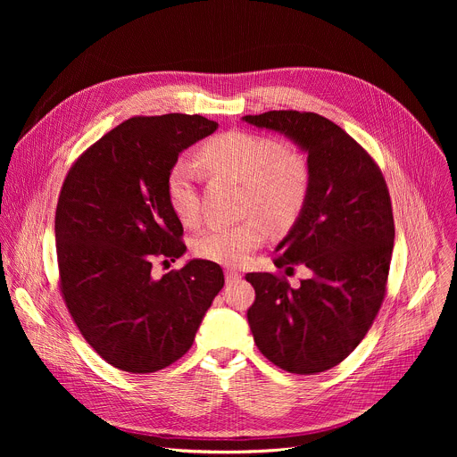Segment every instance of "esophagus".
<instances>
[{"label": "esophagus", "instance_id": "obj_1", "mask_svg": "<svg viewBox=\"0 0 457 457\" xmlns=\"http://www.w3.org/2000/svg\"><path fill=\"white\" fill-rule=\"evenodd\" d=\"M240 278H242V275L237 270H226V282L233 284V282H238Z\"/></svg>", "mask_w": 457, "mask_h": 457}]
</instances>
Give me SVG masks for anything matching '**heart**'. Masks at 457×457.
I'll return each mask as SVG.
<instances>
[{
    "mask_svg": "<svg viewBox=\"0 0 457 457\" xmlns=\"http://www.w3.org/2000/svg\"><path fill=\"white\" fill-rule=\"evenodd\" d=\"M197 164L208 175L228 177L244 184L245 220L233 226H213L193 240V253L199 258L224 266L245 262L251 251L266 240V226L282 228L291 224L302 212L311 168L305 154L284 141L229 129L208 139L197 152ZM199 173L187 162H177L166 177V197L173 215L184 224L199 220L201 203L197 189Z\"/></svg>",
    "mask_w": 457,
    "mask_h": 457,
    "instance_id": "b5f03b06",
    "label": "heart"
}]
</instances>
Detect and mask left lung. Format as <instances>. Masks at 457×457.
I'll return each mask as SVG.
<instances>
[{
    "label": "left lung",
    "mask_w": 457,
    "mask_h": 457,
    "mask_svg": "<svg viewBox=\"0 0 457 457\" xmlns=\"http://www.w3.org/2000/svg\"><path fill=\"white\" fill-rule=\"evenodd\" d=\"M244 120L291 137L311 168L302 213L273 254L278 270L305 266L311 278L295 289L284 275L247 273L249 328L282 370L323 372L365 338L386 295L395 247L388 187L370 154L320 113L271 110Z\"/></svg>",
    "instance_id": "left-lung-1"
}]
</instances>
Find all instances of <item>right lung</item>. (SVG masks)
<instances>
[{"mask_svg":"<svg viewBox=\"0 0 457 457\" xmlns=\"http://www.w3.org/2000/svg\"><path fill=\"white\" fill-rule=\"evenodd\" d=\"M203 115L129 117L71 166L55 208L59 291L88 345L115 369L148 374L182 358L224 286L210 260L155 278L184 254L166 197L179 154L213 134Z\"/></svg>","mask_w":457,"mask_h":457,"instance_id":"obj_1","label":"right lung"}]
</instances>
